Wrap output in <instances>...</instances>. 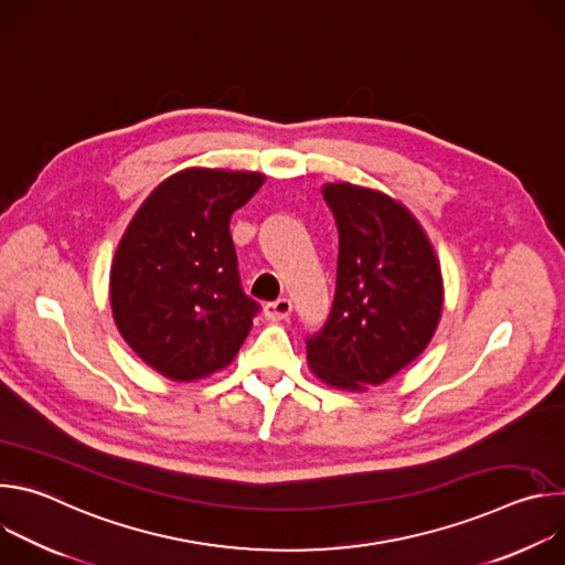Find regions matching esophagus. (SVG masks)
I'll list each match as a JSON object with an SVG mask.
<instances>
[{"mask_svg": "<svg viewBox=\"0 0 565 565\" xmlns=\"http://www.w3.org/2000/svg\"><path fill=\"white\" fill-rule=\"evenodd\" d=\"M290 310H292V301H290L288 297H279L277 301H270V303L264 306V315H266V319H270V321L288 319Z\"/></svg>", "mask_w": 565, "mask_h": 565, "instance_id": "esophagus-1", "label": "esophagus"}]
</instances>
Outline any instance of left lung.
<instances>
[{
  "label": "left lung",
  "instance_id": "1",
  "mask_svg": "<svg viewBox=\"0 0 565 565\" xmlns=\"http://www.w3.org/2000/svg\"><path fill=\"white\" fill-rule=\"evenodd\" d=\"M338 232V281L324 329L306 340L312 373L364 391L412 364L443 315V275L416 216L391 196L351 185L321 188Z\"/></svg>",
  "mask_w": 565,
  "mask_h": 565
}]
</instances>
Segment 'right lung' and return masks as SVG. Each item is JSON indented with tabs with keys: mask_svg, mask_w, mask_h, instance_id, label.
Wrapping results in <instances>:
<instances>
[{
	"mask_svg": "<svg viewBox=\"0 0 565 565\" xmlns=\"http://www.w3.org/2000/svg\"><path fill=\"white\" fill-rule=\"evenodd\" d=\"M266 177L190 168L160 183L127 225L109 275L116 327L160 375L192 382L225 369L259 303L238 279L230 234Z\"/></svg>",
	"mask_w": 565,
	"mask_h": 565,
	"instance_id": "right-lung-1",
	"label": "right lung"
}]
</instances>
